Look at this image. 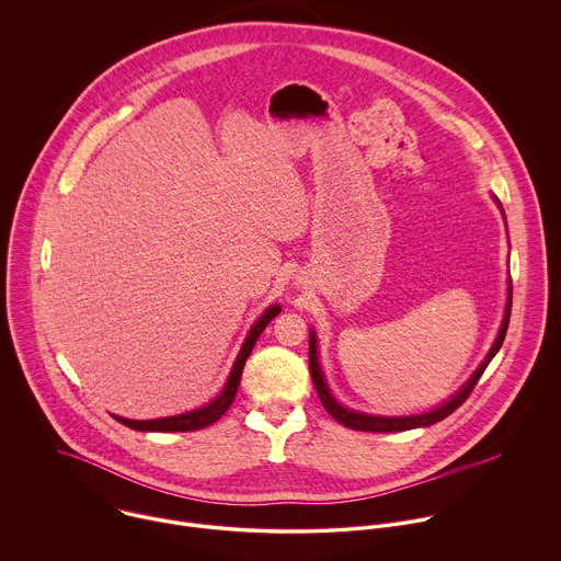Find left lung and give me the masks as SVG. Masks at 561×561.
Here are the masks:
<instances>
[{"label": "left lung", "instance_id": "left-lung-1", "mask_svg": "<svg viewBox=\"0 0 561 561\" xmlns=\"http://www.w3.org/2000/svg\"><path fill=\"white\" fill-rule=\"evenodd\" d=\"M493 202L500 206L502 210V204L497 197H493ZM504 215V210H502ZM508 318H511V280H508V298H506V309H504V318H502V324H500V331H497V337L491 346V351L486 353L484 362L476 368V373L467 379V383L449 399L445 401L443 405L430 410V412H423V414H410V416H373V414H364V412H355V410H348L344 408L340 401H335V397L331 394L327 381H324V375H322V368H320V362H318V340H316V333L309 331V370H311V379L316 383V390H318V397L322 401V405L327 408V412L337 421L342 423L344 427H351V430H359V432H403V430H414V427H427V425H434L438 421H443L445 416H449L458 405H462L467 401V397L471 394L473 386L478 383L480 375L484 373V368L489 366V362L493 359V355L500 351L502 346V340L506 335V327H508Z\"/></svg>", "mask_w": 561, "mask_h": 561}]
</instances>
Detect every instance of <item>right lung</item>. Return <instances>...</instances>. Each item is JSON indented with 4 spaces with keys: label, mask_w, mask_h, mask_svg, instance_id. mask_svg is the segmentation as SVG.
<instances>
[{
    "label": "right lung",
    "mask_w": 561,
    "mask_h": 561,
    "mask_svg": "<svg viewBox=\"0 0 561 561\" xmlns=\"http://www.w3.org/2000/svg\"><path fill=\"white\" fill-rule=\"evenodd\" d=\"M280 313V307L278 305H272L270 309H265V313L252 324L239 355H237V362L228 375V381L224 386V390L210 401L206 403L204 408H197V410H191V412H184V414H175V416H164V419H151V421H134V419H125V416H116V421H121L123 425L131 427V430H140V432H193V430H202V427H208L210 423L219 421L226 410L232 405L234 397H237V388L241 383V373H243V366H245V359L250 357L259 335L263 333V329Z\"/></svg>",
    "instance_id": "add662e5"
}]
</instances>
